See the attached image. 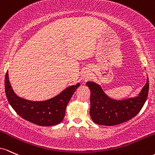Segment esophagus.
<instances>
[{
  "instance_id": "1",
  "label": "esophagus",
  "mask_w": 155,
  "mask_h": 155,
  "mask_svg": "<svg viewBox=\"0 0 155 155\" xmlns=\"http://www.w3.org/2000/svg\"><path fill=\"white\" fill-rule=\"evenodd\" d=\"M88 78V74H83V80H86Z\"/></svg>"
}]
</instances>
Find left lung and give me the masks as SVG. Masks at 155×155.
<instances>
[{
    "label": "left lung",
    "instance_id": "8db88e82",
    "mask_svg": "<svg viewBox=\"0 0 155 155\" xmlns=\"http://www.w3.org/2000/svg\"><path fill=\"white\" fill-rule=\"evenodd\" d=\"M90 88V116L92 121L100 125L114 126L131 119L140 112L149 93V78L140 93L135 97L117 100L107 96L102 86L93 81L86 82Z\"/></svg>",
    "mask_w": 155,
    "mask_h": 155
}]
</instances>
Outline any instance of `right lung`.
Returning <instances> with one entry per match:
<instances>
[{
	"mask_svg": "<svg viewBox=\"0 0 155 155\" xmlns=\"http://www.w3.org/2000/svg\"><path fill=\"white\" fill-rule=\"evenodd\" d=\"M80 86V83L69 86L49 100L32 101L22 98L15 94L10 83L8 71L5 77V92L12 108L22 119L44 127L61 122L65 116L67 104Z\"/></svg>",
	"mask_w": 155,
	"mask_h": 155,
	"instance_id": "add662e5",
	"label": "right lung"
}]
</instances>
